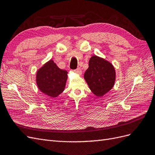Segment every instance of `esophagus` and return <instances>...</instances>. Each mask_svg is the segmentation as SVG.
<instances>
[{"instance_id": "1", "label": "esophagus", "mask_w": 155, "mask_h": 155, "mask_svg": "<svg viewBox=\"0 0 155 155\" xmlns=\"http://www.w3.org/2000/svg\"><path fill=\"white\" fill-rule=\"evenodd\" d=\"M74 72L78 74H81V69L80 68H78L76 70H74Z\"/></svg>"}]
</instances>
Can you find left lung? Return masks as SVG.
Returning a JSON list of instances; mask_svg holds the SVG:
<instances>
[{"label":"left lung","mask_w":155,"mask_h":155,"mask_svg":"<svg viewBox=\"0 0 155 155\" xmlns=\"http://www.w3.org/2000/svg\"><path fill=\"white\" fill-rule=\"evenodd\" d=\"M84 78L91 91L100 97L113 87L115 70L109 61L94 55L89 60L88 68L84 74Z\"/></svg>","instance_id":"obj_1"}]
</instances>
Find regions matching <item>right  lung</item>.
<instances>
[{"instance_id": "add662e5", "label": "right lung", "mask_w": 155, "mask_h": 155, "mask_svg": "<svg viewBox=\"0 0 155 155\" xmlns=\"http://www.w3.org/2000/svg\"><path fill=\"white\" fill-rule=\"evenodd\" d=\"M67 72L58 68L52 60L46 63L37 72L36 81L39 90L50 97L59 96L64 91Z\"/></svg>"}]
</instances>
